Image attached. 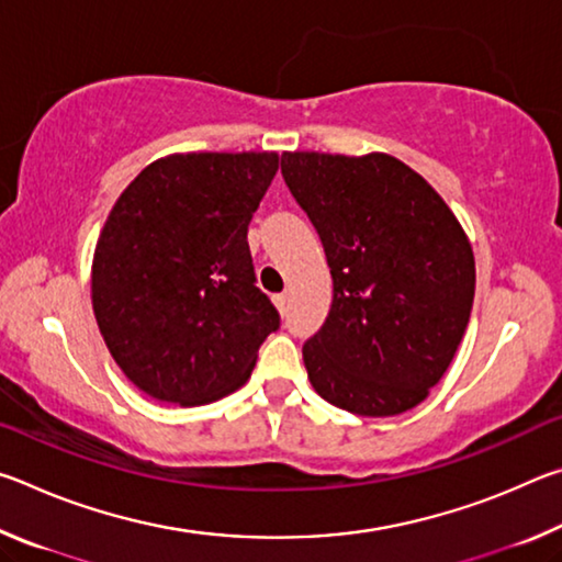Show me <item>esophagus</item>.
<instances>
[{
  "instance_id": "esophagus-1",
  "label": "esophagus",
  "mask_w": 562,
  "mask_h": 562,
  "mask_svg": "<svg viewBox=\"0 0 562 562\" xmlns=\"http://www.w3.org/2000/svg\"><path fill=\"white\" fill-rule=\"evenodd\" d=\"M274 307H278L280 312H288V304H290V294L288 292H280V294H274Z\"/></svg>"
}]
</instances>
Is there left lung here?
I'll use <instances>...</instances> for the list:
<instances>
[{"label": "left lung", "instance_id": "obj_1", "mask_svg": "<svg viewBox=\"0 0 562 562\" xmlns=\"http://www.w3.org/2000/svg\"><path fill=\"white\" fill-rule=\"evenodd\" d=\"M282 178L315 225L331 307L302 359L325 402L396 416L429 396L469 325L475 262L443 198L386 154H282Z\"/></svg>", "mask_w": 562, "mask_h": 562}]
</instances>
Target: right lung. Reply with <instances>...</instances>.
<instances>
[{
	"label": "right lung",
	"instance_id": "right-lung-1",
	"mask_svg": "<svg viewBox=\"0 0 562 562\" xmlns=\"http://www.w3.org/2000/svg\"><path fill=\"white\" fill-rule=\"evenodd\" d=\"M278 154H173L103 223L91 302L111 357L158 402H217L250 376L280 315L255 280L247 225Z\"/></svg>",
	"mask_w": 562,
	"mask_h": 562
}]
</instances>
